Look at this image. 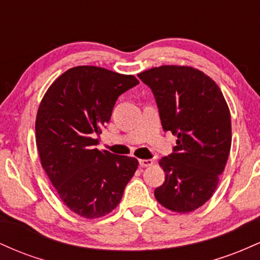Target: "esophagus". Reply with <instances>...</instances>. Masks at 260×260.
<instances>
[{
    "label": "esophagus",
    "instance_id": "obj_1",
    "mask_svg": "<svg viewBox=\"0 0 260 260\" xmlns=\"http://www.w3.org/2000/svg\"><path fill=\"white\" fill-rule=\"evenodd\" d=\"M139 165L142 166V168H148V166L153 165V160H151V159H142V160H139Z\"/></svg>",
    "mask_w": 260,
    "mask_h": 260
}]
</instances>
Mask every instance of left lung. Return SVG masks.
I'll use <instances>...</instances> for the list:
<instances>
[{"mask_svg":"<svg viewBox=\"0 0 260 260\" xmlns=\"http://www.w3.org/2000/svg\"><path fill=\"white\" fill-rule=\"evenodd\" d=\"M153 91L165 132L177 137L159 165L165 182L156 201L176 213H190L211 198L231 148V115L210 77L187 66H161L138 74Z\"/></svg>","mask_w":260,"mask_h":260,"instance_id":"left-lung-1","label":"left lung"}]
</instances>
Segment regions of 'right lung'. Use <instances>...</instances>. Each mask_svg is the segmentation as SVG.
<instances>
[{"instance_id":"right-lung-1","label":"right lung","mask_w":260,"mask_h":260,"mask_svg":"<svg viewBox=\"0 0 260 260\" xmlns=\"http://www.w3.org/2000/svg\"><path fill=\"white\" fill-rule=\"evenodd\" d=\"M139 84L134 76L95 66L66 71L39 106L35 132L41 166L61 201L86 219L105 216L118 205L138 168L136 157L98 150L118 96Z\"/></svg>"}]
</instances>
